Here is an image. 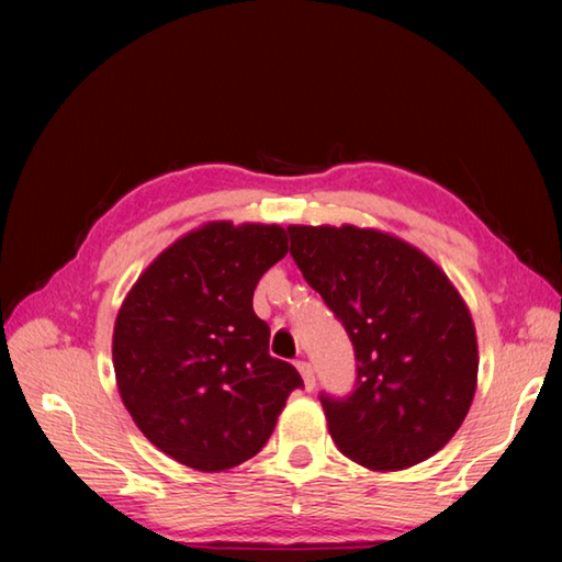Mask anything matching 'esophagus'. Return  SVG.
<instances>
[{"label":"esophagus","mask_w":562,"mask_h":562,"mask_svg":"<svg viewBox=\"0 0 562 562\" xmlns=\"http://www.w3.org/2000/svg\"><path fill=\"white\" fill-rule=\"evenodd\" d=\"M296 369H299V373H302V378H304V385H306V390L311 393L313 387H316V373H313V367L308 361H296Z\"/></svg>","instance_id":"1"}]
</instances>
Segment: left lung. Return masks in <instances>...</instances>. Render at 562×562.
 Instances as JSON below:
<instances>
[{
    "mask_svg": "<svg viewBox=\"0 0 562 562\" xmlns=\"http://www.w3.org/2000/svg\"><path fill=\"white\" fill-rule=\"evenodd\" d=\"M290 254L355 347L347 397L321 395L337 450L373 472L428 460L472 407V313L434 260L378 229L292 225Z\"/></svg>",
    "mask_w": 562,
    "mask_h": 562,
    "instance_id": "left-lung-1",
    "label": "left lung"
}]
</instances>
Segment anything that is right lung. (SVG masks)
Segmentation results:
<instances>
[{
    "instance_id": "right-lung-1",
    "label": "right lung",
    "mask_w": 562,
    "mask_h": 562,
    "mask_svg": "<svg viewBox=\"0 0 562 562\" xmlns=\"http://www.w3.org/2000/svg\"><path fill=\"white\" fill-rule=\"evenodd\" d=\"M286 254L280 225L207 222L165 249L116 313L112 359L124 407L155 448L199 472L232 469L266 446L292 390L268 355L254 290Z\"/></svg>"
}]
</instances>
